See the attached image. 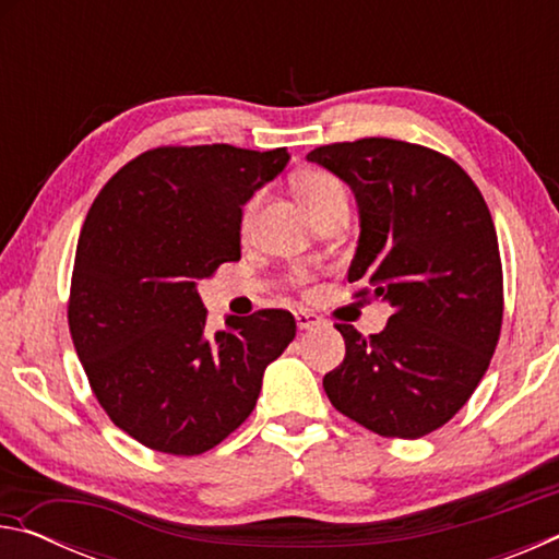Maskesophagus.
<instances>
[{"instance_id": "obj_1", "label": "esophagus", "mask_w": 559, "mask_h": 559, "mask_svg": "<svg viewBox=\"0 0 559 559\" xmlns=\"http://www.w3.org/2000/svg\"><path fill=\"white\" fill-rule=\"evenodd\" d=\"M318 323H320V318L316 313H310V310H298V313H296V325L300 330H310V328H316Z\"/></svg>"}]
</instances>
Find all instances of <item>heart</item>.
<instances>
[{
    "label": "heart",
    "instance_id": "heart-1",
    "mask_svg": "<svg viewBox=\"0 0 559 559\" xmlns=\"http://www.w3.org/2000/svg\"><path fill=\"white\" fill-rule=\"evenodd\" d=\"M296 194L300 204L306 206L308 214H316L318 210H323L330 202L335 200H343L345 197V187L340 185V179L333 177L330 173H320V169H310V173H302L296 179ZM257 206H259V197H251L249 202L243 206V214H241V226L243 229H249L251 222H253V214H257ZM293 281L296 283H308V273L306 271H296L293 273Z\"/></svg>",
    "mask_w": 559,
    "mask_h": 559
}]
</instances>
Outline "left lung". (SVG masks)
Returning a JSON list of instances; mask_svg holds the SVG:
<instances>
[{
  "label": "left lung",
  "mask_w": 559,
  "mask_h": 559,
  "mask_svg": "<svg viewBox=\"0 0 559 559\" xmlns=\"http://www.w3.org/2000/svg\"><path fill=\"white\" fill-rule=\"evenodd\" d=\"M353 189L359 241L347 281L394 313L365 337L335 325L345 359L323 377L340 414L386 439H419L456 414L503 325V266L488 204L451 157L390 138L308 153Z\"/></svg>",
  "instance_id": "obj_1"
}]
</instances>
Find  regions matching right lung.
I'll return each instance as SVG.
<instances>
[{
    "label": "right lung",
    "instance_id": "obj_1",
    "mask_svg": "<svg viewBox=\"0 0 559 559\" xmlns=\"http://www.w3.org/2000/svg\"><path fill=\"white\" fill-rule=\"evenodd\" d=\"M288 150L155 147L100 189L75 249L69 328L91 390L143 447L197 456L257 406L266 367L296 337L288 310L206 333L197 281L241 259V206Z\"/></svg>",
    "mask_w": 559,
    "mask_h": 559
}]
</instances>
